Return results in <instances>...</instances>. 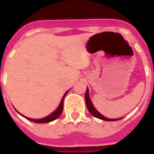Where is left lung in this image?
Masks as SVG:
<instances>
[{"instance_id": "obj_1", "label": "left lung", "mask_w": 154, "mask_h": 154, "mask_svg": "<svg viewBox=\"0 0 154 154\" xmlns=\"http://www.w3.org/2000/svg\"><path fill=\"white\" fill-rule=\"evenodd\" d=\"M85 103H86V106L88 110H89V112L92 114L93 116L96 118H99L100 119H103V120L105 121H116L118 119H108V118L105 117L104 116H103L102 114L99 113L98 112L97 110L96 109V108L94 107V106L92 105V102H91L90 99H89V89L87 88L86 89V92H85Z\"/></svg>"}]
</instances>
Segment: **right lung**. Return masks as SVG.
Wrapping results in <instances>:
<instances>
[{
	"label": "right lung",
	"mask_w": 154,
	"mask_h": 154,
	"mask_svg": "<svg viewBox=\"0 0 154 154\" xmlns=\"http://www.w3.org/2000/svg\"><path fill=\"white\" fill-rule=\"evenodd\" d=\"M69 92V91H67V92H65V95H64L63 98H62V101H61V103L60 105L58 106V109H57L56 110H55V112H52V113L51 114V115L48 116H46V117L43 118V119H31V118H27L25 117V116H24V117H25L26 119H28V120L30 121H32V122H35V123H48V122H51V121L55 120V119H56L57 118L59 117V116L62 114V110H63V101H64V98H65V96L67 95V93ZM21 114V113H20Z\"/></svg>",
	"instance_id": "1"
}]
</instances>
